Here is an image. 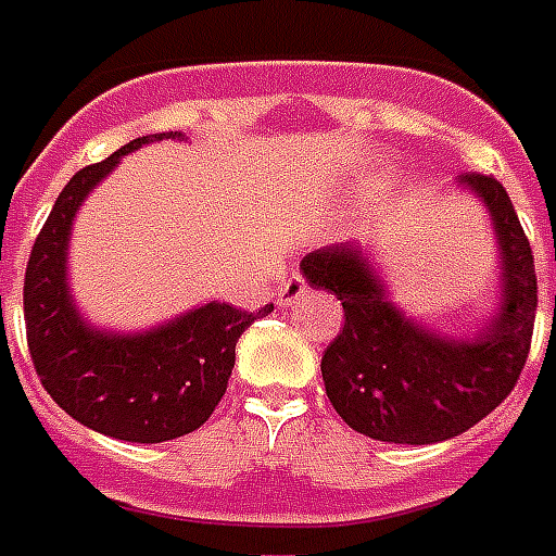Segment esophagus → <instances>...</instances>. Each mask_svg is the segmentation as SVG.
Listing matches in <instances>:
<instances>
[{
    "instance_id": "34e87169",
    "label": "esophagus",
    "mask_w": 556,
    "mask_h": 556,
    "mask_svg": "<svg viewBox=\"0 0 556 556\" xmlns=\"http://www.w3.org/2000/svg\"><path fill=\"white\" fill-rule=\"evenodd\" d=\"M305 291H308V286H305V279L300 277V274H291V277H288L286 282L279 286L277 303L282 305V308H288V305H294L296 300H300V296L305 294Z\"/></svg>"
}]
</instances>
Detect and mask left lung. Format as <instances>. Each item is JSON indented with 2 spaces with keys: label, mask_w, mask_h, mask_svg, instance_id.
<instances>
[{
  "label": "left lung",
  "mask_w": 556,
  "mask_h": 556,
  "mask_svg": "<svg viewBox=\"0 0 556 556\" xmlns=\"http://www.w3.org/2000/svg\"><path fill=\"white\" fill-rule=\"evenodd\" d=\"M462 185L491 210L505 268L502 312L473 340H444L389 303L357 248H326L303 260L312 288L343 305V329L323 355V383L338 415L369 439L432 444L491 415L517 387L536 320L534 253L505 187L467 173Z\"/></svg>",
  "instance_id": "8db88e82"
}]
</instances>
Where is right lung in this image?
<instances>
[{
	"instance_id": "1",
	"label": "right lung",
	"mask_w": 556,
	"mask_h": 556,
	"mask_svg": "<svg viewBox=\"0 0 556 556\" xmlns=\"http://www.w3.org/2000/svg\"><path fill=\"white\" fill-rule=\"evenodd\" d=\"M161 138H181V132L135 138L63 187L30 248L22 286L28 352L48 395L83 427L138 444L199 430L225 395L239 334L274 312V305L242 312L207 303L147 334H103L74 312L65 286L74 213L121 155Z\"/></svg>"
}]
</instances>
